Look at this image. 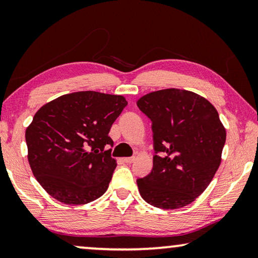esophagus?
Returning a JSON list of instances; mask_svg holds the SVG:
<instances>
[{
  "instance_id": "1",
  "label": "esophagus",
  "mask_w": 258,
  "mask_h": 258,
  "mask_svg": "<svg viewBox=\"0 0 258 258\" xmlns=\"http://www.w3.org/2000/svg\"><path fill=\"white\" fill-rule=\"evenodd\" d=\"M134 161H135V157H124V158H123V162H124V163H133Z\"/></svg>"
}]
</instances>
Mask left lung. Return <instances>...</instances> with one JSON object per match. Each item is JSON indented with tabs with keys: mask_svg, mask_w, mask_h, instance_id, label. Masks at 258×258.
I'll use <instances>...</instances> for the list:
<instances>
[{
	"mask_svg": "<svg viewBox=\"0 0 258 258\" xmlns=\"http://www.w3.org/2000/svg\"><path fill=\"white\" fill-rule=\"evenodd\" d=\"M137 107L151 119L155 150L153 170L137 179L141 196L161 209L188 206L221 164L227 133L216 108L199 94L176 88L144 95Z\"/></svg>",
	"mask_w": 258,
	"mask_h": 258,
	"instance_id": "1",
	"label": "left lung"
}]
</instances>
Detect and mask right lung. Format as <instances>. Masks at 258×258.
<instances>
[{"label":"right lung","instance_id":"add662e5","mask_svg":"<svg viewBox=\"0 0 258 258\" xmlns=\"http://www.w3.org/2000/svg\"><path fill=\"white\" fill-rule=\"evenodd\" d=\"M126 104L121 95L77 91L38 109L26 130L28 161L49 195L79 206L107 191L117 165L109 132Z\"/></svg>","mask_w":258,"mask_h":258}]
</instances>
